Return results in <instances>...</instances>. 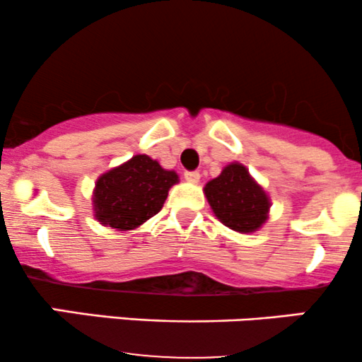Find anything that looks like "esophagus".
Segmentation results:
<instances>
[{"label": "esophagus", "mask_w": 362, "mask_h": 362, "mask_svg": "<svg viewBox=\"0 0 362 362\" xmlns=\"http://www.w3.org/2000/svg\"><path fill=\"white\" fill-rule=\"evenodd\" d=\"M185 180L190 184H197L201 180V175H199V172H185Z\"/></svg>", "instance_id": "obj_1"}]
</instances>
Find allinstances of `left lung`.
Listing matches in <instances>:
<instances>
[{
	"label": "left lung",
	"mask_w": 362,
	"mask_h": 362,
	"mask_svg": "<svg viewBox=\"0 0 362 362\" xmlns=\"http://www.w3.org/2000/svg\"><path fill=\"white\" fill-rule=\"evenodd\" d=\"M216 218L238 233H255L269 219L271 197L245 165L233 161L204 187Z\"/></svg>",
	"instance_id": "obj_1"
}]
</instances>
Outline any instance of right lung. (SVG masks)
<instances>
[{"instance_id": "right-lung-1", "label": "right lung", "mask_w": 362, "mask_h": 362, "mask_svg": "<svg viewBox=\"0 0 362 362\" xmlns=\"http://www.w3.org/2000/svg\"><path fill=\"white\" fill-rule=\"evenodd\" d=\"M178 184L173 170L148 155H136L102 173L95 182L91 204L98 223L117 231H131L158 214Z\"/></svg>"}]
</instances>
